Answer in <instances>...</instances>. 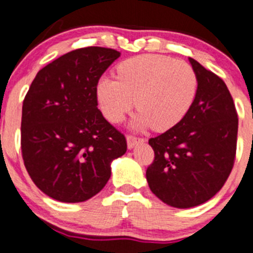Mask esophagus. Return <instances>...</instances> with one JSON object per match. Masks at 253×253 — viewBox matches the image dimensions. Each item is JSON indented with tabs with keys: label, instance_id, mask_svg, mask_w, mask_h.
Segmentation results:
<instances>
[{
	"label": "esophagus",
	"instance_id": "34e87169",
	"mask_svg": "<svg viewBox=\"0 0 253 253\" xmlns=\"http://www.w3.org/2000/svg\"><path fill=\"white\" fill-rule=\"evenodd\" d=\"M142 142H143V138L134 137V136H127V147H128L129 150L133 148L137 143H142Z\"/></svg>",
	"mask_w": 253,
	"mask_h": 253
}]
</instances>
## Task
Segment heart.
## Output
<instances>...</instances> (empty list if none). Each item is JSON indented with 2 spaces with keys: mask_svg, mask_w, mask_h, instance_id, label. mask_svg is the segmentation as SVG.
Instances as JSON below:
<instances>
[{
  "mask_svg": "<svg viewBox=\"0 0 253 253\" xmlns=\"http://www.w3.org/2000/svg\"><path fill=\"white\" fill-rule=\"evenodd\" d=\"M117 77H102L96 88L103 116L119 124L136 106L140 110L132 121L137 129L152 126L166 131L186 116L195 101L198 80L185 61L160 55L131 58L117 68Z\"/></svg>",
  "mask_w": 253,
  "mask_h": 253,
  "instance_id": "obj_1",
  "label": "heart"
}]
</instances>
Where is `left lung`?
<instances>
[{"label":"left lung","mask_w":253,"mask_h":253,"mask_svg":"<svg viewBox=\"0 0 253 253\" xmlns=\"http://www.w3.org/2000/svg\"><path fill=\"white\" fill-rule=\"evenodd\" d=\"M198 86L177 125L148 140L155 160L146 171L151 191L165 204L190 209L205 204L227 181L235 164L238 119L225 82L190 58Z\"/></svg>","instance_id":"8db88e82"}]
</instances>
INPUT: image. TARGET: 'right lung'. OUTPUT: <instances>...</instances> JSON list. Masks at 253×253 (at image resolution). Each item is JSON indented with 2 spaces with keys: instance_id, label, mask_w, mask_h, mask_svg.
I'll use <instances>...</instances> for the list:
<instances>
[{
  "instance_id": "add662e5",
  "label": "right lung",
  "mask_w": 253,
  "mask_h": 253,
  "mask_svg": "<svg viewBox=\"0 0 253 253\" xmlns=\"http://www.w3.org/2000/svg\"><path fill=\"white\" fill-rule=\"evenodd\" d=\"M119 51L84 47L39 71L23 100L21 150L35 185L61 202L87 201L127 142L97 108V84Z\"/></svg>"
}]
</instances>
